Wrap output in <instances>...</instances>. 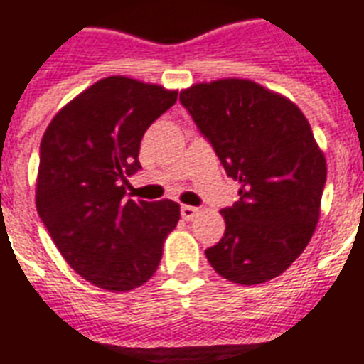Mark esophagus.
I'll return each mask as SVG.
<instances>
[{
    "label": "esophagus",
    "instance_id": "esophagus-1",
    "mask_svg": "<svg viewBox=\"0 0 364 364\" xmlns=\"http://www.w3.org/2000/svg\"><path fill=\"white\" fill-rule=\"evenodd\" d=\"M198 208H194V206H181V218L185 219V221H193L196 215H198Z\"/></svg>",
    "mask_w": 364,
    "mask_h": 364
}]
</instances>
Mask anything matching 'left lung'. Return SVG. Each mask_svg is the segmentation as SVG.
<instances>
[{"instance_id":"obj_1","label":"left lung","mask_w":364,"mask_h":364,"mask_svg":"<svg viewBox=\"0 0 364 364\" xmlns=\"http://www.w3.org/2000/svg\"><path fill=\"white\" fill-rule=\"evenodd\" d=\"M179 101L212 143L238 198L221 210L225 235L210 265L237 284H262L292 265L321 215L326 158L304 112L252 80L194 83Z\"/></svg>"}]
</instances>
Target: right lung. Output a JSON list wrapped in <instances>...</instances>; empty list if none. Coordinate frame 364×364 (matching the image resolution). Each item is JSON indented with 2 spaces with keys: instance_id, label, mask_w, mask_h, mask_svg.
Listing matches in <instances>:
<instances>
[{
  "instance_id": "obj_1",
  "label": "right lung",
  "mask_w": 364,
  "mask_h": 364,
  "mask_svg": "<svg viewBox=\"0 0 364 364\" xmlns=\"http://www.w3.org/2000/svg\"><path fill=\"white\" fill-rule=\"evenodd\" d=\"M176 101V90L156 83L102 77L60 108L41 139L38 213L66 263L108 292L151 279L181 215L168 198L124 200L141 139Z\"/></svg>"
}]
</instances>
